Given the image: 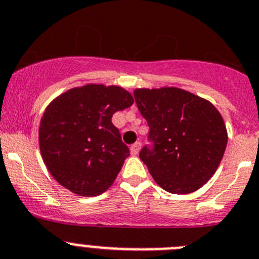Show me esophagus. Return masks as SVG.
<instances>
[{"instance_id":"34e87169","label":"esophagus","mask_w":259,"mask_h":259,"mask_svg":"<svg viewBox=\"0 0 259 259\" xmlns=\"http://www.w3.org/2000/svg\"><path fill=\"white\" fill-rule=\"evenodd\" d=\"M139 150H141V142H135L134 144H132V147H130V152H132V155H138Z\"/></svg>"}]
</instances>
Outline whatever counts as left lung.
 Returning <instances> with one entry per match:
<instances>
[{"mask_svg": "<svg viewBox=\"0 0 259 259\" xmlns=\"http://www.w3.org/2000/svg\"><path fill=\"white\" fill-rule=\"evenodd\" d=\"M153 146L139 153L151 176L170 193H191L215 173L227 146V129L209 101L178 88L135 89Z\"/></svg>", "mask_w": 259, "mask_h": 259, "instance_id": "1", "label": "left lung"}]
</instances>
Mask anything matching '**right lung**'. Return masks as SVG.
I'll use <instances>...</instances> for the list:
<instances>
[{"instance_id": "obj_1", "label": "right lung", "mask_w": 259, "mask_h": 259, "mask_svg": "<svg viewBox=\"0 0 259 259\" xmlns=\"http://www.w3.org/2000/svg\"><path fill=\"white\" fill-rule=\"evenodd\" d=\"M134 103L121 86L88 83L46 107L39 151L55 181L78 196H97L113 185L130 155L112 116Z\"/></svg>"}]
</instances>
